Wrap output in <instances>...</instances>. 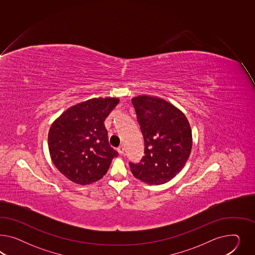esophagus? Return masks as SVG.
<instances>
[{
  "mask_svg": "<svg viewBox=\"0 0 255 255\" xmlns=\"http://www.w3.org/2000/svg\"><path fill=\"white\" fill-rule=\"evenodd\" d=\"M117 151L118 153L120 154V155H123L124 152V145H120V146H119V147L117 148Z\"/></svg>",
  "mask_w": 255,
  "mask_h": 255,
  "instance_id": "34e87169",
  "label": "esophagus"
}]
</instances>
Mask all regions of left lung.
<instances>
[{"label":"left lung","instance_id":"obj_1","mask_svg":"<svg viewBox=\"0 0 255 255\" xmlns=\"http://www.w3.org/2000/svg\"><path fill=\"white\" fill-rule=\"evenodd\" d=\"M131 104L145 141V156L129 162L136 179L151 185L172 180L186 165L192 148V131L186 115L163 98L138 96Z\"/></svg>","mask_w":255,"mask_h":255}]
</instances>
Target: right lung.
<instances>
[{"label": "right lung", "instance_id": "1", "mask_svg": "<svg viewBox=\"0 0 255 255\" xmlns=\"http://www.w3.org/2000/svg\"><path fill=\"white\" fill-rule=\"evenodd\" d=\"M117 97H95L65 110L48 132L50 157L59 172L78 185L101 179L118 152L109 143L104 122Z\"/></svg>", "mask_w": 255, "mask_h": 255}]
</instances>
